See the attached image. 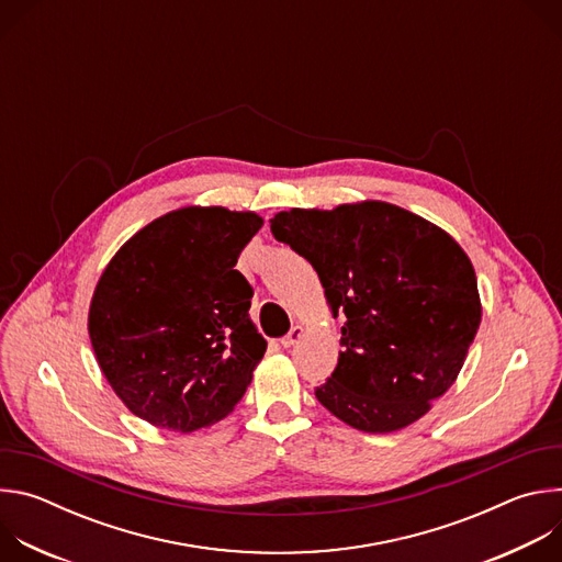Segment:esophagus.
<instances>
[{
	"label": "esophagus",
	"instance_id": "obj_1",
	"mask_svg": "<svg viewBox=\"0 0 562 562\" xmlns=\"http://www.w3.org/2000/svg\"><path fill=\"white\" fill-rule=\"evenodd\" d=\"M302 331H304L302 327H291V331H289V334H286V336L280 340V345H282L284 349L293 347V345H295V342L302 338Z\"/></svg>",
	"mask_w": 562,
	"mask_h": 562
}]
</instances>
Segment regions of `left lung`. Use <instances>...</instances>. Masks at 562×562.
<instances>
[{
	"label": "left lung",
	"instance_id": "obj_1",
	"mask_svg": "<svg viewBox=\"0 0 562 562\" xmlns=\"http://www.w3.org/2000/svg\"><path fill=\"white\" fill-rule=\"evenodd\" d=\"M271 233L311 262L334 315L347 317L319 405L367 434L425 416L480 325L475 273L456 239L386 202L282 211Z\"/></svg>",
	"mask_w": 562,
	"mask_h": 562
}]
</instances>
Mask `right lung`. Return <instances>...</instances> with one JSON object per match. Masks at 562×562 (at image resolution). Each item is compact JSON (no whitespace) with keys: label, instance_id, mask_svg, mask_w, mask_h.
<instances>
[{"label":"right lung","instance_id":"add662e5","mask_svg":"<svg viewBox=\"0 0 562 562\" xmlns=\"http://www.w3.org/2000/svg\"><path fill=\"white\" fill-rule=\"evenodd\" d=\"M262 217L189 206L135 233L93 293L89 334L122 403L142 420L195 431L243 400L267 351L235 269Z\"/></svg>","mask_w":562,"mask_h":562}]
</instances>
